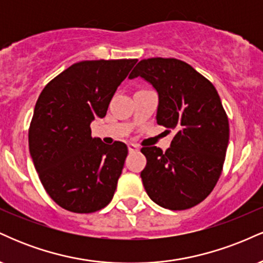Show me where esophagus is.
<instances>
[{
	"label": "esophagus",
	"mask_w": 263,
	"mask_h": 263,
	"mask_svg": "<svg viewBox=\"0 0 263 263\" xmlns=\"http://www.w3.org/2000/svg\"><path fill=\"white\" fill-rule=\"evenodd\" d=\"M127 147H128L129 152H136V151H138V146L135 143H128Z\"/></svg>",
	"instance_id": "esophagus-1"
}]
</instances>
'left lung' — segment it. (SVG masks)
Returning a JSON list of instances; mask_svg holds the SVG:
<instances>
[{
	"mask_svg": "<svg viewBox=\"0 0 263 263\" xmlns=\"http://www.w3.org/2000/svg\"><path fill=\"white\" fill-rule=\"evenodd\" d=\"M158 93L156 120L176 129L171 147H143L141 172L148 197L159 206L184 210L203 201L221 174L229 144V121L218 91L189 64L174 58L143 59L129 74Z\"/></svg>",
	"mask_w": 263,
	"mask_h": 263,
	"instance_id": "8db88e82",
	"label": "left lung"
}]
</instances>
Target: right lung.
<instances>
[{"label": "right lung", "mask_w": 263, "mask_h": 263, "mask_svg": "<svg viewBox=\"0 0 263 263\" xmlns=\"http://www.w3.org/2000/svg\"><path fill=\"white\" fill-rule=\"evenodd\" d=\"M137 59L84 60L44 87L29 127V152L49 197L73 213H93L110 203L127 146L91 137L90 125L108 104Z\"/></svg>", "instance_id": "1"}]
</instances>
